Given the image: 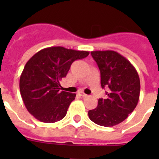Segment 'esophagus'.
<instances>
[{"instance_id":"esophagus-1","label":"esophagus","mask_w":159,"mask_h":159,"mask_svg":"<svg viewBox=\"0 0 159 159\" xmlns=\"http://www.w3.org/2000/svg\"><path fill=\"white\" fill-rule=\"evenodd\" d=\"M78 95H80V96H81V97H87V96H88V95H86V94L84 93V92H79Z\"/></svg>"}]
</instances>
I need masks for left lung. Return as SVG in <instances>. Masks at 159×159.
<instances>
[{
    "instance_id": "obj_1",
    "label": "left lung",
    "mask_w": 159,
    "mask_h": 159,
    "mask_svg": "<svg viewBox=\"0 0 159 159\" xmlns=\"http://www.w3.org/2000/svg\"><path fill=\"white\" fill-rule=\"evenodd\" d=\"M92 57L100 71L101 86L107 88V99L88 111L92 122L110 127L124 121L134 110L139 99L140 80L134 67L115 51H93Z\"/></svg>"
}]
</instances>
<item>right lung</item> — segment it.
I'll use <instances>...</instances> for the list:
<instances>
[{
	"instance_id": "right-lung-1",
	"label": "right lung",
	"mask_w": 159,
	"mask_h": 159,
	"mask_svg": "<svg viewBox=\"0 0 159 159\" xmlns=\"http://www.w3.org/2000/svg\"><path fill=\"white\" fill-rule=\"evenodd\" d=\"M89 55L64 47L43 48L26 63L20 78V92L31 115L43 123H56L65 117L75 94L60 91V81L75 60Z\"/></svg>"
}]
</instances>
